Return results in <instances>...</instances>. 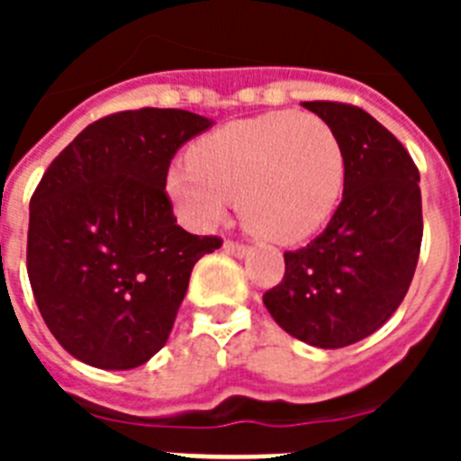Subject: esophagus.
I'll return each mask as SVG.
<instances>
[{
  "label": "esophagus",
  "instance_id": "1",
  "mask_svg": "<svg viewBox=\"0 0 461 461\" xmlns=\"http://www.w3.org/2000/svg\"><path fill=\"white\" fill-rule=\"evenodd\" d=\"M223 251L230 256H235V258H244V256H247V251H249V247H244V244H238V242H226L223 244Z\"/></svg>",
  "mask_w": 461,
  "mask_h": 461
}]
</instances>
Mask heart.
<instances>
[{
    "mask_svg": "<svg viewBox=\"0 0 461 461\" xmlns=\"http://www.w3.org/2000/svg\"><path fill=\"white\" fill-rule=\"evenodd\" d=\"M344 185L346 157L335 129L293 110L228 122L195 142L189 164L166 175L168 195L194 226H217L238 198L244 226L276 244L321 230Z\"/></svg>",
    "mask_w": 461,
    "mask_h": 461,
    "instance_id": "obj_1",
    "label": "heart"
}]
</instances>
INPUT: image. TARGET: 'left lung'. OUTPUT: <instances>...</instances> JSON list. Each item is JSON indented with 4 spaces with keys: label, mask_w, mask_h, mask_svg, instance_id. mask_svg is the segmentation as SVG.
Segmentation results:
<instances>
[{
    "label": "left lung",
    "mask_w": 461,
    "mask_h": 461,
    "mask_svg": "<svg viewBox=\"0 0 461 461\" xmlns=\"http://www.w3.org/2000/svg\"><path fill=\"white\" fill-rule=\"evenodd\" d=\"M303 105L339 136L344 195L319 238L284 254L286 275L263 303L295 339L344 348L374 335L409 291L422 242L420 173L404 145L362 108Z\"/></svg>",
    "instance_id": "obj_1"
}]
</instances>
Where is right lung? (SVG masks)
<instances>
[{"label": "right lung", "mask_w": 461, "mask_h": 461, "mask_svg": "<svg viewBox=\"0 0 461 461\" xmlns=\"http://www.w3.org/2000/svg\"><path fill=\"white\" fill-rule=\"evenodd\" d=\"M212 124L175 108L108 115L41 177L27 275L41 316L76 360L133 369L168 341L191 270L221 240L177 226L166 175L175 152Z\"/></svg>", "instance_id": "obj_1"}]
</instances>
